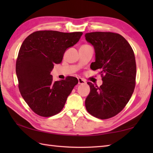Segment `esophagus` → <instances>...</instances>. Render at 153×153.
Masks as SVG:
<instances>
[{
	"instance_id": "esophagus-1",
	"label": "esophagus",
	"mask_w": 153,
	"mask_h": 153,
	"mask_svg": "<svg viewBox=\"0 0 153 153\" xmlns=\"http://www.w3.org/2000/svg\"><path fill=\"white\" fill-rule=\"evenodd\" d=\"M86 82L82 78H78V84L79 85H83V84H85Z\"/></svg>"
}]
</instances>
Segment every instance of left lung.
I'll return each mask as SVG.
<instances>
[{"label": "left lung", "instance_id": "left-lung-1", "mask_svg": "<svg viewBox=\"0 0 153 153\" xmlns=\"http://www.w3.org/2000/svg\"><path fill=\"white\" fill-rule=\"evenodd\" d=\"M95 53L91 69H100L102 84L88 82L90 93L85 99L86 109L100 119H108L121 112L129 102L135 85L134 53L128 42L120 34L91 32L85 35Z\"/></svg>", "mask_w": 153, "mask_h": 153}]
</instances>
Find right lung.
I'll return each mask as SVG.
<instances>
[{"label": "right lung", "mask_w": 153, "mask_h": 153, "mask_svg": "<svg viewBox=\"0 0 153 153\" xmlns=\"http://www.w3.org/2000/svg\"><path fill=\"white\" fill-rule=\"evenodd\" d=\"M82 35V32L38 31L23 42L16 64L18 87L23 99L37 114L49 117L59 113L78 83L76 77L71 76L54 82L51 72Z\"/></svg>", "instance_id": "1"}]
</instances>
